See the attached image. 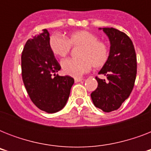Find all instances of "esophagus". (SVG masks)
Returning <instances> with one entry per match:
<instances>
[{
	"mask_svg": "<svg viewBox=\"0 0 151 151\" xmlns=\"http://www.w3.org/2000/svg\"><path fill=\"white\" fill-rule=\"evenodd\" d=\"M82 80H83L82 78H74V81H75V82H80V81H81Z\"/></svg>",
	"mask_w": 151,
	"mask_h": 151,
	"instance_id": "obj_1",
	"label": "esophagus"
}]
</instances>
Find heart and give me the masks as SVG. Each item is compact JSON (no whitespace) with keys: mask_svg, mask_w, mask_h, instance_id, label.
Wrapping results in <instances>:
<instances>
[{"mask_svg":"<svg viewBox=\"0 0 151 151\" xmlns=\"http://www.w3.org/2000/svg\"><path fill=\"white\" fill-rule=\"evenodd\" d=\"M71 46H81L79 51L80 59H66L62 62L63 71L67 75L78 78L94 68L103 67L108 61L110 50L107 44L99 40L96 34L88 30L71 33L66 39L52 35L49 39V47L52 53L58 57L69 54Z\"/></svg>","mask_w":151,"mask_h":151,"instance_id":"heart-1","label":"heart"}]
</instances>
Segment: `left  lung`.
Segmentation results:
<instances>
[{
    "label": "left lung",
    "instance_id": "8db88e82",
    "mask_svg": "<svg viewBox=\"0 0 151 151\" xmlns=\"http://www.w3.org/2000/svg\"><path fill=\"white\" fill-rule=\"evenodd\" d=\"M103 30L110 40V55L99 74L106 76L107 81L96 77L98 87L91 97L96 107L108 113L117 110L131 94L137 62L132 41L127 34L112 27Z\"/></svg>",
    "mask_w": 151,
    "mask_h": 151
}]
</instances>
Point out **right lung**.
Here are the masks:
<instances>
[{
    "instance_id": "1",
    "label": "right lung",
    "mask_w": 151,
    "mask_h": 151,
    "mask_svg": "<svg viewBox=\"0 0 151 151\" xmlns=\"http://www.w3.org/2000/svg\"><path fill=\"white\" fill-rule=\"evenodd\" d=\"M49 33L29 39L21 56L22 78L31 101L40 110L49 114L65 106L74 83L70 76L55 74L61 66L49 47Z\"/></svg>"
}]
</instances>
